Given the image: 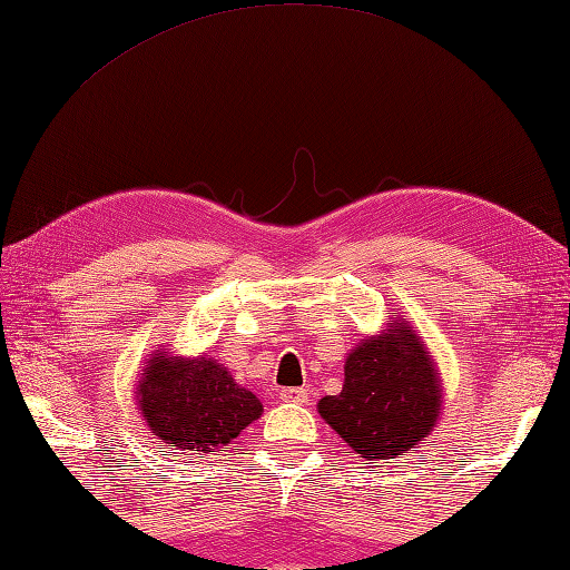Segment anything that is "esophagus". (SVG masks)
<instances>
[{
    "label": "esophagus",
    "instance_id": "1",
    "mask_svg": "<svg viewBox=\"0 0 570 570\" xmlns=\"http://www.w3.org/2000/svg\"><path fill=\"white\" fill-rule=\"evenodd\" d=\"M279 397H282L284 402L305 404V402H308V397H311V392L305 390V387H288V390H282V392H279Z\"/></svg>",
    "mask_w": 570,
    "mask_h": 570
}]
</instances>
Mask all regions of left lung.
<instances>
[{
    "label": "left lung",
    "instance_id": "1",
    "mask_svg": "<svg viewBox=\"0 0 570 570\" xmlns=\"http://www.w3.org/2000/svg\"><path fill=\"white\" fill-rule=\"evenodd\" d=\"M392 334L363 340L346 358L340 395L317 412L361 458L383 460L426 438L441 410V383L406 320Z\"/></svg>",
    "mask_w": 570,
    "mask_h": 570
}]
</instances>
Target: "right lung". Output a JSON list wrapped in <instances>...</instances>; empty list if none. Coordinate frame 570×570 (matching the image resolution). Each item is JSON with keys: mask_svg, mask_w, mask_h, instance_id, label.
Wrapping results in <instances>:
<instances>
[{"mask_svg": "<svg viewBox=\"0 0 570 570\" xmlns=\"http://www.w3.org/2000/svg\"><path fill=\"white\" fill-rule=\"evenodd\" d=\"M149 363L139 383L141 412L160 441L175 448L212 452L262 414L253 392L233 383L228 371L212 358L156 354Z\"/></svg>", "mask_w": 570, "mask_h": 570, "instance_id": "obj_1", "label": "right lung"}]
</instances>
